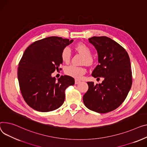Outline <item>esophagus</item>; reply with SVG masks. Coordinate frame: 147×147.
Returning a JSON list of instances; mask_svg holds the SVG:
<instances>
[{"label": "esophagus", "mask_w": 147, "mask_h": 147, "mask_svg": "<svg viewBox=\"0 0 147 147\" xmlns=\"http://www.w3.org/2000/svg\"><path fill=\"white\" fill-rule=\"evenodd\" d=\"M80 83V80H77V79H75V84H79Z\"/></svg>", "instance_id": "34e87169"}]
</instances>
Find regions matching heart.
Here are the masks:
<instances>
[{
	"label": "heart",
	"mask_w": 147,
	"mask_h": 147,
	"mask_svg": "<svg viewBox=\"0 0 147 147\" xmlns=\"http://www.w3.org/2000/svg\"><path fill=\"white\" fill-rule=\"evenodd\" d=\"M75 50L80 54L84 56L83 63L87 65H91L94 62V59L92 57L90 48L84 43L77 44L75 47ZM71 57L70 49L68 47H65L61 53V60L65 63L70 61ZM64 73L67 75L76 79H80L86 73L85 68L83 67H78L74 65H70L66 67L64 69Z\"/></svg>",
	"instance_id": "heart-1"
}]
</instances>
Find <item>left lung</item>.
<instances>
[{"mask_svg": "<svg viewBox=\"0 0 147 147\" xmlns=\"http://www.w3.org/2000/svg\"><path fill=\"white\" fill-rule=\"evenodd\" d=\"M98 53L99 64L92 76L104 78L101 84L87 82L89 89L83 96L84 105L91 111L105 113L123 102L132 83L129 57L125 48L107 36L89 39Z\"/></svg>", "mask_w": 147, "mask_h": 147, "instance_id": "8db88e82", "label": "left lung"}]
</instances>
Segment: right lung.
Wrapping results in <instances>:
<instances>
[{
    "label": "right lung",
    "mask_w": 147,
    "mask_h": 147,
    "mask_svg": "<svg viewBox=\"0 0 147 147\" xmlns=\"http://www.w3.org/2000/svg\"><path fill=\"white\" fill-rule=\"evenodd\" d=\"M73 40L50 36L29 45L19 63L18 79L23 98L35 111L50 112L60 107L65 100V90L74 84L69 76H61L58 81L51 73L59 68L63 48Z\"/></svg>",
    "instance_id": "obj_1"
}]
</instances>
